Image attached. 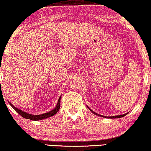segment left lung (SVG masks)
Here are the masks:
<instances>
[{
  "label": "left lung",
  "mask_w": 151,
  "mask_h": 151,
  "mask_svg": "<svg viewBox=\"0 0 151 151\" xmlns=\"http://www.w3.org/2000/svg\"><path fill=\"white\" fill-rule=\"evenodd\" d=\"M88 108L89 109V110L91 111V112L92 113H94V115H98V116H100V117H105V118H111V119H113V118H121V117H124V116H126L127 114V113H125V114H123V115H115V116H111V117H107V116H104V115H99V114H98V113H95L94 111H93L92 110H91L88 107Z\"/></svg>",
  "instance_id": "8db88e82"
}]
</instances>
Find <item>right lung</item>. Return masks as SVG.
<instances>
[{"label":"right lung","instance_id":"right-lung-1","mask_svg":"<svg viewBox=\"0 0 151 151\" xmlns=\"http://www.w3.org/2000/svg\"><path fill=\"white\" fill-rule=\"evenodd\" d=\"M61 96L59 97V100H58L57 104L55 107L52 110L48 111V112L46 113H43V114H40V115H32V114H29V113H27L25 111H22L19 109H17V107H15V106L13 105L9 101V105H10L12 107L15 109L16 112H17L19 114L22 116V117L25 118V119H30V120H33V121H39V120H42V119H46V118H48L50 117H52V116L55 115L56 113L59 111L60 109V102H61Z\"/></svg>","mask_w":151,"mask_h":151}]
</instances>
